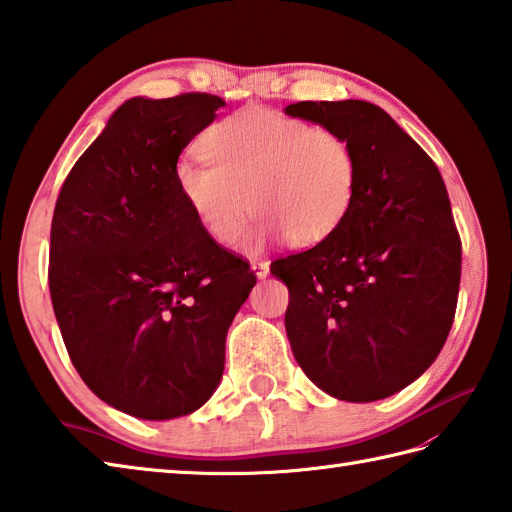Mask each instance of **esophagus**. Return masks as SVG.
<instances>
[{"mask_svg":"<svg viewBox=\"0 0 512 512\" xmlns=\"http://www.w3.org/2000/svg\"><path fill=\"white\" fill-rule=\"evenodd\" d=\"M252 271L256 274V278H267L269 274V263H265V260H252Z\"/></svg>","mask_w":512,"mask_h":512,"instance_id":"esophagus-1","label":"esophagus"}]
</instances>
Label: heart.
Here are the masks:
<instances>
[{"label":"heart","mask_w":512,"mask_h":512,"mask_svg":"<svg viewBox=\"0 0 512 512\" xmlns=\"http://www.w3.org/2000/svg\"><path fill=\"white\" fill-rule=\"evenodd\" d=\"M208 164L181 160L175 184L192 217L227 245L258 210L241 247L287 238L309 247L337 232L357 192V157L344 135L271 109L223 118L201 138Z\"/></svg>","instance_id":"1"}]
</instances>
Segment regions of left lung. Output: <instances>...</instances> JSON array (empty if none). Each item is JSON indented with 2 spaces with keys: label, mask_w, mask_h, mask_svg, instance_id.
<instances>
[{
  "label": "left lung",
  "mask_w": 512,
  "mask_h": 512,
  "mask_svg": "<svg viewBox=\"0 0 512 512\" xmlns=\"http://www.w3.org/2000/svg\"><path fill=\"white\" fill-rule=\"evenodd\" d=\"M344 135L357 192L333 236L278 258L295 361L339 401L370 403L416 381L447 342L462 245L431 157L366 100H304L285 109Z\"/></svg>",
  "instance_id": "left-lung-1"
}]
</instances>
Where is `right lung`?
I'll return each mask as SVG.
<instances>
[{"instance_id":"obj_1","label":"right lung","mask_w":512,"mask_h":512,"mask_svg":"<svg viewBox=\"0 0 512 512\" xmlns=\"http://www.w3.org/2000/svg\"><path fill=\"white\" fill-rule=\"evenodd\" d=\"M223 98H131L67 175L50 232V295L76 372L144 420L199 410L217 390L225 335L256 285L247 260L203 230L175 166Z\"/></svg>"}]
</instances>
